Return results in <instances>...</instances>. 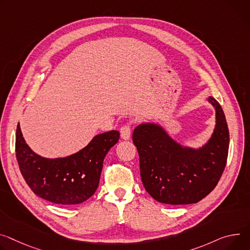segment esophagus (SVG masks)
Returning <instances> with one entry per match:
<instances>
[{"label":"esophagus","instance_id":"obj_1","mask_svg":"<svg viewBox=\"0 0 250 250\" xmlns=\"http://www.w3.org/2000/svg\"><path fill=\"white\" fill-rule=\"evenodd\" d=\"M121 137L123 140H128L130 138V132H131V125L130 124H125L124 125L121 129Z\"/></svg>","mask_w":250,"mask_h":250}]
</instances>
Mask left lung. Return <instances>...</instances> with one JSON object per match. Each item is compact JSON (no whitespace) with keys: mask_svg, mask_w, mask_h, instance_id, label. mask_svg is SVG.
Returning <instances> with one entry per match:
<instances>
[{"mask_svg":"<svg viewBox=\"0 0 250 250\" xmlns=\"http://www.w3.org/2000/svg\"><path fill=\"white\" fill-rule=\"evenodd\" d=\"M208 102L215 107L216 125L210 140L198 149L180 146L154 124H142L133 130L142 181L158 202L196 203L218 184L228 161L229 131L218 102L212 97Z\"/></svg>","mask_w":250,"mask_h":250,"instance_id":"obj_1","label":"left lung"}]
</instances>
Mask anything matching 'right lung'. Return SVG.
<instances>
[{
	"label": "right lung",
	"instance_id": "obj_1",
	"mask_svg": "<svg viewBox=\"0 0 250 250\" xmlns=\"http://www.w3.org/2000/svg\"><path fill=\"white\" fill-rule=\"evenodd\" d=\"M120 140L118 130L96 135L85 147L66 157L46 158L26 144L20 125L16 156L27 185L38 196L62 206L79 204L92 196L100 183L104 156Z\"/></svg>",
	"mask_w": 250,
	"mask_h": 250
}]
</instances>
